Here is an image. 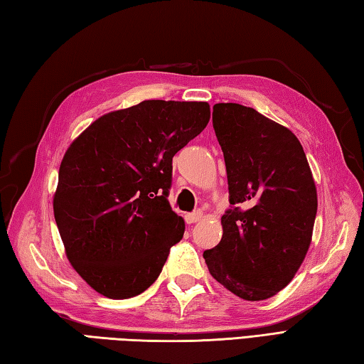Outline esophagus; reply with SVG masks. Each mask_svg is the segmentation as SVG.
Here are the masks:
<instances>
[{
	"instance_id": "34e87169",
	"label": "esophagus",
	"mask_w": 364,
	"mask_h": 364,
	"mask_svg": "<svg viewBox=\"0 0 364 364\" xmlns=\"http://www.w3.org/2000/svg\"><path fill=\"white\" fill-rule=\"evenodd\" d=\"M203 218V213L200 210H197L194 213H189V215H186V223L188 224H194V223H198Z\"/></svg>"
}]
</instances>
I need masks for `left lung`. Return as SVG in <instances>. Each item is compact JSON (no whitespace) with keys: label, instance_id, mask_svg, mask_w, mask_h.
I'll return each instance as SVG.
<instances>
[{"label":"left lung","instance_id":"obj_1","mask_svg":"<svg viewBox=\"0 0 364 364\" xmlns=\"http://www.w3.org/2000/svg\"><path fill=\"white\" fill-rule=\"evenodd\" d=\"M213 127L232 208L220 218L219 245L203 259L232 294L267 300L294 279L308 254L317 215L314 178L295 134L251 107L216 104Z\"/></svg>","mask_w":364,"mask_h":364}]
</instances>
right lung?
I'll list each match as a JSON object with an SVG mask.
<instances>
[{"label":"right lung","mask_w":364,"mask_h":364,"mask_svg":"<svg viewBox=\"0 0 364 364\" xmlns=\"http://www.w3.org/2000/svg\"><path fill=\"white\" fill-rule=\"evenodd\" d=\"M210 121L208 102L144 101L105 113L61 161L53 215L68 260L112 300L158 279L184 220L170 206L172 159Z\"/></svg>","instance_id":"right-lung-1"}]
</instances>
